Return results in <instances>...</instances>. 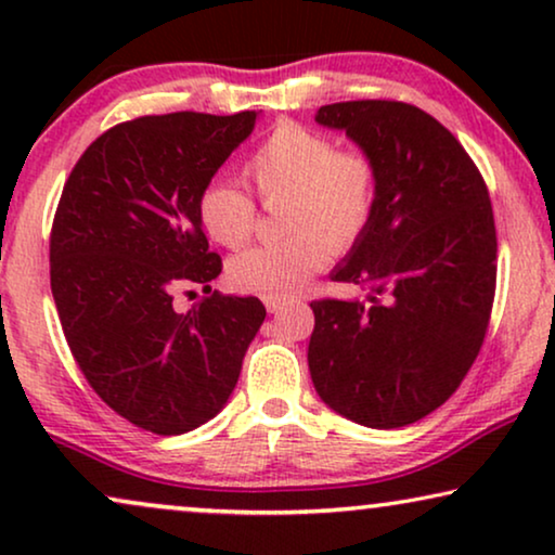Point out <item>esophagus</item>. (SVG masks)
Wrapping results in <instances>:
<instances>
[{"instance_id":"34e87169","label":"esophagus","mask_w":555,"mask_h":555,"mask_svg":"<svg viewBox=\"0 0 555 555\" xmlns=\"http://www.w3.org/2000/svg\"><path fill=\"white\" fill-rule=\"evenodd\" d=\"M264 308H268V313H278V310L283 308V302H280V300H270V298H264Z\"/></svg>"}]
</instances>
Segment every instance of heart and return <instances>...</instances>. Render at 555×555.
Segmentation results:
<instances>
[{
  "label": "heart",
  "instance_id": "b5f03b06",
  "mask_svg": "<svg viewBox=\"0 0 555 555\" xmlns=\"http://www.w3.org/2000/svg\"><path fill=\"white\" fill-rule=\"evenodd\" d=\"M245 177L264 204L283 207V230L291 237L253 247L230 262V283L260 298L287 300L298 295L333 249L361 240L378 202L374 158L321 131L283 120L247 158ZM202 230L222 247H242L257 227L253 196L227 181H209L196 196Z\"/></svg>",
  "mask_w": 555,
  "mask_h": 555
}]
</instances>
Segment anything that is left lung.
Instances as JSON below:
<instances>
[{
  "instance_id": "obj_1",
  "label": "left lung",
  "mask_w": 555,
  "mask_h": 555,
  "mask_svg": "<svg viewBox=\"0 0 555 555\" xmlns=\"http://www.w3.org/2000/svg\"><path fill=\"white\" fill-rule=\"evenodd\" d=\"M374 158V219L331 280L359 300H313L308 366L333 412L371 429L420 422L457 391L488 333L498 234L488 186L462 143L416 105L318 108Z\"/></svg>"
}]
</instances>
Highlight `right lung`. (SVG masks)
I'll return each instance as SVG.
<instances>
[{"mask_svg": "<svg viewBox=\"0 0 555 555\" xmlns=\"http://www.w3.org/2000/svg\"><path fill=\"white\" fill-rule=\"evenodd\" d=\"M255 111L126 120L90 143L60 196L50 287L70 353L113 412L154 435H184L227 404L264 321L257 298L211 291L196 196L253 133ZM207 296L172 310V291Z\"/></svg>", "mask_w": 555, "mask_h": 555, "instance_id": "right-lung-1", "label": "right lung"}]
</instances>
